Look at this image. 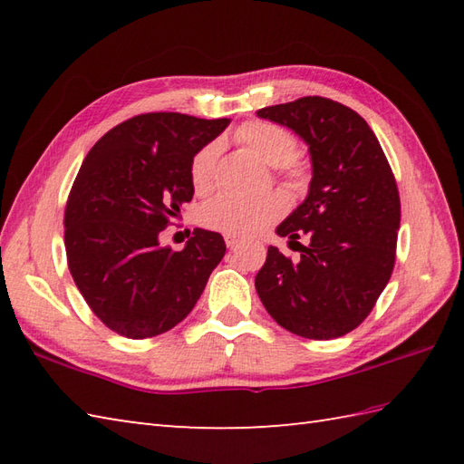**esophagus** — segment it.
I'll use <instances>...</instances> for the list:
<instances>
[{"instance_id":"obj_1","label":"esophagus","mask_w":464,"mask_h":464,"mask_svg":"<svg viewBox=\"0 0 464 464\" xmlns=\"http://www.w3.org/2000/svg\"><path fill=\"white\" fill-rule=\"evenodd\" d=\"M225 243L229 249H235L241 243V239L237 237V235H225Z\"/></svg>"}]
</instances>
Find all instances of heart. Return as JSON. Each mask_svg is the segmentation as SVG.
<instances>
[{
  "instance_id": "1",
  "label": "heart",
  "mask_w": 464,
  "mask_h": 464,
  "mask_svg": "<svg viewBox=\"0 0 464 464\" xmlns=\"http://www.w3.org/2000/svg\"><path fill=\"white\" fill-rule=\"evenodd\" d=\"M237 141L271 167H285L291 177H299V171L291 165L297 140L283 127L269 121H251L237 130ZM219 141H209L195 153L191 161V183L197 193L213 189L217 160H219ZM287 209V201L281 193H267L261 197H241L225 193L215 197L201 211V223L209 229L227 235L247 237L267 229Z\"/></svg>"
}]
</instances>
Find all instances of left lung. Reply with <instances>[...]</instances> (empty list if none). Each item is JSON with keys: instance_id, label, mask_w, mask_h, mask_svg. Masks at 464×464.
I'll list each match as a JSON object with an SVG mask.
<instances>
[{"instance_id": "8db88e82", "label": "left lung", "mask_w": 464, "mask_h": 464, "mask_svg": "<svg viewBox=\"0 0 464 464\" xmlns=\"http://www.w3.org/2000/svg\"><path fill=\"white\" fill-rule=\"evenodd\" d=\"M263 120L289 127L309 145L313 177L304 201L277 227L299 261L269 247L255 277L265 309L299 337L329 341L357 329L395 267L401 199L379 140L351 107L301 97L263 107Z\"/></svg>"}]
</instances>
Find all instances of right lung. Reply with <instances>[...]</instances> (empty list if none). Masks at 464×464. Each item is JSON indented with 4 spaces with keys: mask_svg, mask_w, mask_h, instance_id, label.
Returning <instances> with one entry per match:
<instances>
[{
    "mask_svg": "<svg viewBox=\"0 0 464 464\" xmlns=\"http://www.w3.org/2000/svg\"><path fill=\"white\" fill-rule=\"evenodd\" d=\"M229 120L135 115L82 163L65 205L67 265L100 321L127 339L173 329L225 255L219 233L195 229L181 251L160 233L193 199L191 161Z\"/></svg>",
    "mask_w": 464,
    "mask_h": 464,
    "instance_id": "right-lung-1",
    "label": "right lung"
}]
</instances>
